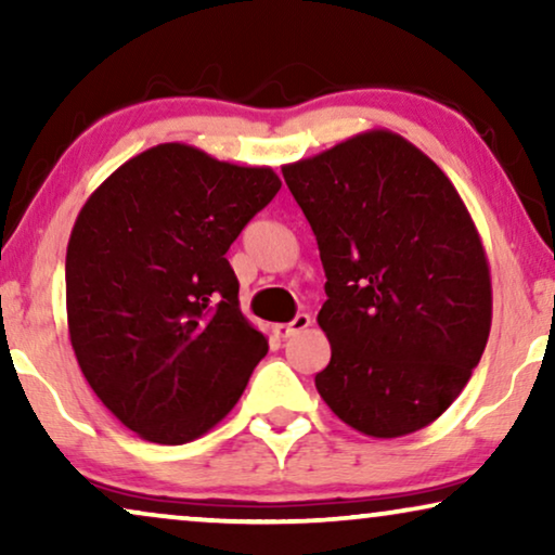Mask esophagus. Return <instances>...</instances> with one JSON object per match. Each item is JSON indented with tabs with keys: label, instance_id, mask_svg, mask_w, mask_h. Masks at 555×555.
<instances>
[{
	"label": "esophagus",
	"instance_id": "1",
	"mask_svg": "<svg viewBox=\"0 0 555 555\" xmlns=\"http://www.w3.org/2000/svg\"><path fill=\"white\" fill-rule=\"evenodd\" d=\"M310 325V315L308 313H298L293 318L291 323H278V325H272V333H275L278 338H291V336H295V333H300V331H306Z\"/></svg>",
	"mask_w": 555,
	"mask_h": 555
}]
</instances>
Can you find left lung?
I'll return each mask as SVG.
<instances>
[{
    "mask_svg": "<svg viewBox=\"0 0 555 555\" xmlns=\"http://www.w3.org/2000/svg\"><path fill=\"white\" fill-rule=\"evenodd\" d=\"M325 270L318 313L331 363L315 389L361 435L391 439L442 416L480 363L492 287L457 189L391 131L283 166Z\"/></svg>",
    "mask_w": 555,
    "mask_h": 555,
    "instance_id": "left-lung-1",
    "label": "left lung"
}]
</instances>
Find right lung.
I'll return each mask as SVG.
<instances>
[{
  "label": "right lung",
  "mask_w": 555,
  "mask_h": 555,
  "mask_svg": "<svg viewBox=\"0 0 555 555\" xmlns=\"http://www.w3.org/2000/svg\"><path fill=\"white\" fill-rule=\"evenodd\" d=\"M278 192L270 166L158 143L82 204L65 257L70 344L95 397L149 442L207 435L268 353L224 255Z\"/></svg>",
  "instance_id": "1"
}]
</instances>
